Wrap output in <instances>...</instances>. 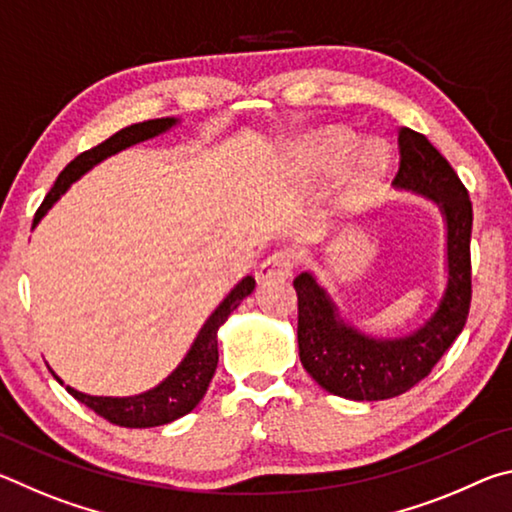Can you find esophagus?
<instances>
[{"label":"esophagus","mask_w":512,"mask_h":512,"mask_svg":"<svg viewBox=\"0 0 512 512\" xmlns=\"http://www.w3.org/2000/svg\"><path fill=\"white\" fill-rule=\"evenodd\" d=\"M293 259L289 250H277L271 257L264 259V264L257 268V280L259 282H273V280H284V277L291 275Z\"/></svg>","instance_id":"1"}]
</instances>
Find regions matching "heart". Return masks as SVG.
<instances>
[{"label": "heart", "mask_w": 512, "mask_h": 512, "mask_svg": "<svg viewBox=\"0 0 512 512\" xmlns=\"http://www.w3.org/2000/svg\"><path fill=\"white\" fill-rule=\"evenodd\" d=\"M357 149V137L348 131H332L320 149L325 162H343L348 160L350 155ZM388 164V153L381 144H368L366 149L359 153V158L354 160L352 171H350V185L363 187L372 183V180L379 178L384 173Z\"/></svg>", "instance_id": "obj_1"}]
</instances>
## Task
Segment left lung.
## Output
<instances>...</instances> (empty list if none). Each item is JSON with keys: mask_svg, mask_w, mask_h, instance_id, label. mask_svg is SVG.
Here are the masks:
<instances>
[{"mask_svg": "<svg viewBox=\"0 0 512 512\" xmlns=\"http://www.w3.org/2000/svg\"><path fill=\"white\" fill-rule=\"evenodd\" d=\"M400 171L393 187L429 198L445 221L447 282L433 314L404 336H372L341 316L314 273L293 280L298 293L300 361L327 393L354 402L391 400L429 375L463 332L472 300V203L427 137L400 128Z\"/></svg>", "mask_w": 512, "mask_h": 512, "instance_id": "obj_1", "label": "left lung"}]
</instances>
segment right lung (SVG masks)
<instances>
[{
    "label": "right lung",
    "mask_w": 512,
    "mask_h": 512,
    "mask_svg": "<svg viewBox=\"0 0 512 512\" xmlns=\"http://www.w3.org/2000/svg\"><path fill=\"white\" fill-rule=\"evenodd\" d=\"M180 124L176 117H162V119H149L142 121V124H133L121 128L119 133L108 137L106 142H101L94 149L85 151L67 164V167L60 171L58 180L54 187L49 189L45 201L38 207L36 219H33V228L42 221L51 207L58 203V198L63 196L72 183H76L81 176H85L90 169L97 167L99 162L108 160L110 155L119 151H126L128 146H135L146 140H153L162 133L171 131L173 126ZM255 289V277L246 275L230 289L228 296H225L216 309L212 311L203 327L198 329L194 343L189 345L187 354L183 361L173 368L167 377H164L158 386L149 388V391L128 395V397H106V395H88L76 391L72 386H65V381L60 379L54 370L51 375L56 377L60 386L67 388V393L76 397L81 404L88 406L101 418H106L112 424H119V427L128 429H146V427H160V424H169L173 420L183 418L189 411H194L198 402L203 400L207 393V386L214 377L216 363H219V327L228 320V316L235 311L241 300L248 298Z\"/></svg>",
    "instance_id": "obj_1"
}]
</instances>
